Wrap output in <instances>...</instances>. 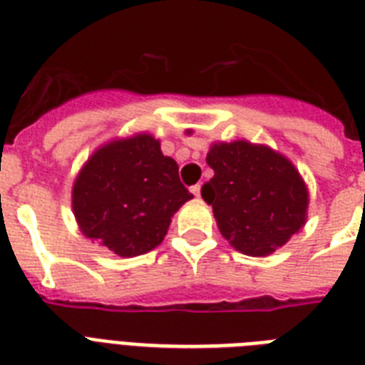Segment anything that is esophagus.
<instances>
[{
	"label": "esophagus",
	"mask_w": 365,
	"mask_h": 365,
	"mask_svg": "<svg viewBox=\"0 0 365 365\" xmlns=\"http://www.w3.org/2000/svg\"><path fill=\"white\" fill-rule=\"evenodd\" d=\"M191 193H193L195 197H200V183H197V185H193V187H191Z\"/></svg>",
	"instance_id": "1"
}]
</instances>
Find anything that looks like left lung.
<instances>
[{"instance_id":"1","label":"left lung","mask_w":365,"mask_h":365,"mask_svg":"<svg viewBox=\"0 0 365 365\" xmlns=\"http://www.w3.org/2000/svg\"><path fill=\"white\" fill-rule=\"evenodd\" d=\"M214 178L202 199L235 248L269 255L305 223L309 195L299 172L282 155L248 142L216 143L206 155Z\"/></svg>"}]
</instances>
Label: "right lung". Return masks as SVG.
<instances>
[{"label": "right lung", "instance_id": "add662e5", "mask_svg": "<svg viewBox=\"0 0 365 365\" xmlns=\"http://www.w3.org/2000/svg\"><path fill=\"white\" fill-rule=\"evenodd\" d=\"M193 199L176 160L149 134L108 143L73 185V214L85 237L121 257L145 254L165 239L174 212Z\"/></svg>", "mask_w": 365, "mask_h": 365}]
</instances>
